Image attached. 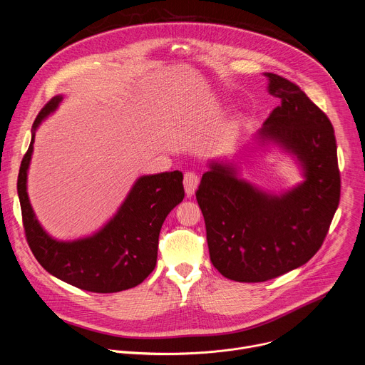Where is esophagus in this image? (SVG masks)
I'll list each match as a JSON object with an SVG mask.
<instances>
[{
	"mask_svg": "<svg viewBox=\"0 0 365 365\" xmlns=\"http://www.w3.org/2000/svg\"><path fill=\"white\" fill-rule=\"evenodd\" d=\"M183 185H185V192L187 196H192L199 185V178L193 172H186L183 178Z\"/></svg>",
	"mask_w": 365,
	"mask_h": 365,
	"instance_id": "1",
	"label": "esophagus"
}]
</instances>
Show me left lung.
Listing matches in <instances>:
<instances>
[{
	"mask_svg": "<svg viewBox=\"0 0 365 365\" xmlns=\"http://www.w3.org/2000/svg\"><path fill=\"white\" fill-rule=\"evenodd\" d=\"M264 75L282 102L258 135L296 155L304 180L269 195L238 179L231 165L212 162L196 190L211 262L224 277L242 283L267 282L307 263L324 244L341 195L329 118L296 83Z\"/></svg>",
	"mask_w": 365,
	"mask_h": 365,
	"instance_id": "8db88e82",
	"label": "left lung"
}]
</instances>
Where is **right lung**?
<instances>
[{"mask_svg": "<svg viewBox=\"0 0 365 365\" xmlns=\"http://www.w3.org/2000/svg\"><path fill=\"white\" fill-rule=\"evenodd\" d=\"M62 96L51 98L33 124L31 143L24 154L17 192L23 227L31 252L41 267L55 277L86 292L115 293L140 284L158 263L159 234L176 205L185 197L179 170L140 178L115 217L92 237L76 241L51 238L38 224L27 195V170L34 131L53 113Z\"/></svg>", "mask_w": 365, "mask_h": 365, "instance_id": "1", "label": "right lung"}]
</instances>
